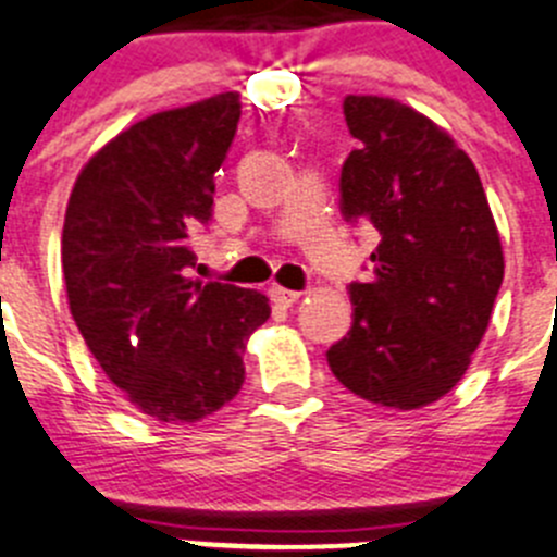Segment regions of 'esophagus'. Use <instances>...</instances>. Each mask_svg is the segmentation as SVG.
<instances>
[{
	"mask_svg": "<svg viewBox=\"0 0 557 557\" xmlns=\"http://www.w3.org/2000/svg\"><path fill=\"white\" fill-rule=\"evenodd\" d=\"M269 294H272V302L280 305V308H290V305L299 302V297H302L299 290L283 288V285H272V290H269Z\"/></svg>",
	"mask_w": 557,
	"mask_h": 557,
	"instance_id": "34e87169",
	"label": "esophagus"
}]
</instances>
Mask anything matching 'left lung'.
I'll list each match as a JSON object with an SVG mask.
<instances>
[{
	"label": "left lung",
	"instance_id": "left-lung-1",
	"mask_svg": "<svg viewBox=\"0 0 557 557\" xmlns=\"http://www.w3.org/2000/svg\"><path fill=\"white\" fill-rule=\"evenodd\" d=\"M358 149L341 216L380 235L369 283H349L352 327L327 349L338 383L385 408L449 394L478 349L505 274L483 183L438 124L388 97H347Z\"/></svg>",
	"mask_w": 557,
	"mask_h": 557
}]
</instances>
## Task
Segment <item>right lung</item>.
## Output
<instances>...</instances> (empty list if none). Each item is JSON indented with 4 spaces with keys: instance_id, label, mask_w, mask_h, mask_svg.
I'll return each mask as SVG.
<instances>
[{
    "instance_id": "right-lung-1",
    "label": "right lung",
    "mask_w": 557,
    "mask_h": 557,
    "mask_svg": "<svg viewBox=\"0 0 557 557\" xmlns=\"http://www.w3.org/2000/svg\"><path fill=\"white\" fill-rule=\"evenodd\" d=\"M238 119V94L154 113L99 149L69 197L60 260L74 322L110 383L158 422L230 403L272 313L258 290L188 277Z\"/></svg>"
}]
</instances>
